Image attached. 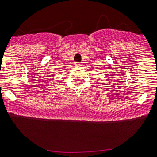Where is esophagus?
Here are the masks:
<instances>
[{"mask_svg":"<svg viewBox=\"0 0 157 157\" xmlns=\"http://www.w3.org/2000/svg\"><path fill=\"white\" fill-rule=\"evenodd\" d=\"M75 65L76 66H81L82 63H75Z\"/></svg>","mask_w":157,"mask_h":157,"instance_id":"obj_1","label":"esophagus"}]
</instances>
